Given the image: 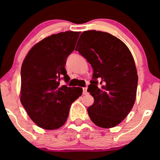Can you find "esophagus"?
Returning a JSON list of instances; mask_svg holds the SVG:
<instances>
[{
    "mask_svg": "<svg viewBox=\"0 0 160 160\" xmlns=\"http://www.w3.org/2000/svg\"><path fill=\"white\" fill-rule=\"evenodd\" d=\"M82 94H83V95H87V94H88L87 87L82 88Z\"/></svg>",
    "mask_w": 160,
    "mask_h": 160,
    "instance_id": "esophagus-1",
    "label": "esophagus"
}]
</instances>
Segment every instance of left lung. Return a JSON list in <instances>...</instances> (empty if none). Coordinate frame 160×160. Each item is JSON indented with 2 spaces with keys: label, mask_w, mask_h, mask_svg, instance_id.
<instances>
[{
  "label": "left lung",
  "mask_w": 160,
  "mask_h": 160,
  "mask_svg": "<svg viewBox=\"0 0 160 160\" xmlns=\"http://www.w3.org/2000/svg\"><path fill=\"white\" fill-rule=\"evenodd\" d=\"M75 50L93 68L87 89L94 98L87 109L90 119L100 128H114L135 103L138 75L131 52L119 38L96 30L82 32Z\"/></svg>",
  "instance_id": "1"
}]
</instances>
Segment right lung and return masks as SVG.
Listing matches in <instances>:
<instances>
[{
  "instance_id": "1",
  "label": "right lung",
  "mask_w": 160,
  "mask_h": 160,
  "mask_svg": "<svg viewBox=\"0 0 160 160\" xmlns=\"http://www.w3.org/2000/svg\"><path fill=\"white\" fill-rule=\"evenodd\" d=\"M80 32L66 31L46 37L36 44L21 69V102L30 118L45 130L61 128L68 118L72 103L82 88L60 85L70 78L65 68L74 51Z\"/></svg>"
}]
</instances>
